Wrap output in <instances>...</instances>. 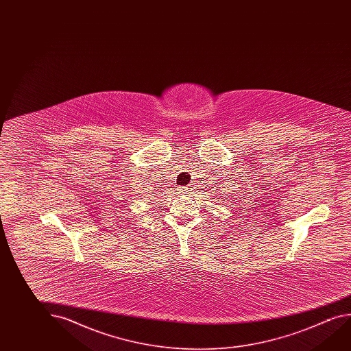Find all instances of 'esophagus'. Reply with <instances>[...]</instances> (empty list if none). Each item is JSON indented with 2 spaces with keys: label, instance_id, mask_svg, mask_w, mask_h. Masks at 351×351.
Wrapping results in <instances>:
<instances>
[{
  "label": "esophagus",
  "instance_id": "1",
  "mask_svg": "<svg viewBox=\"0 0 351 351\" xmlns=\"http://www.w3.org/2000/svg\"><path fill=\"white\" fill-rule=\"evenodd\" d=\"M189 190V187H178V193H184V192H187Z\"/></svg>",
  "mask_w": 351,
  "mask_h": 351
}]
</instances>
